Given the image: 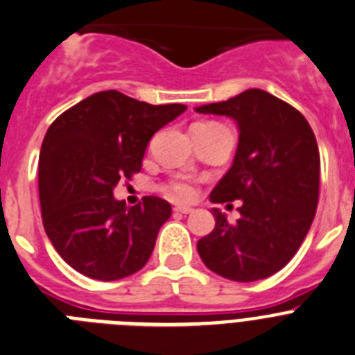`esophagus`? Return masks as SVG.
<instances>
[{"mask_svg":"<svg viewBox=\"0 0 355 355\" xmlns=\"http://www.w3.org/2000/svg\"><path fill=\"white\" fill-rule=\"evenodd\" d=\"M174 211L175 213H183V215H188V213L193 211V208H190V206H175Z\"/></svg>","mask_w":355,"mask_h":355,"instance_id":"esophagus-1","label":"esophagus"}]
</instances>
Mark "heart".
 Returning <instances> with one entry per match:
<instances>
[{"mask_svg": "<svg viewBox=\"0 0 355 355\" xmlns=\"http://www.w3.org/2000/svg\"><path fill=\"white\" fill-rule=\"evenodd\" d=\"M196 124H199V126H218L216 122H196ZM163 192L171 196L172 199L190 200L196 196V188L188 181H171V183L163 187Z\"/></svg>", "mask_w": 355, "mask_h": 355, "instance_id": "1", "label": "heart"}]
</instances>
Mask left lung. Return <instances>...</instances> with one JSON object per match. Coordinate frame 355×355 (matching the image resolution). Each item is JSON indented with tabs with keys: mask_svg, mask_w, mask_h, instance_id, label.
<instances>
[{
	"mask_svg": "<svg viewBox=\"0 0 355 355\" xmlns=\"http://www.w3.org/2000/svg\"><path fill=\"white\" fill-rule=\"evenodd\" d=\"M199 114L227 115L240 130L233 165L209 193L211 202L241 200L229 224L211 209L215 229L197 241L209 270L238 283L270 277L295 256L315 218L320 153L299 110L261 89L227 101L197 106Z\"/></svg>",
	"mask_w": 355,
	"mask_h": 355,
	"instance_id": "left-lung-1",
	"label": "left lung"
}]
</instances>
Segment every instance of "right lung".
Returning a JSON list of instances; mask_svg holds the SVG:
<instances>
[{"instance_id": "right-lung-1", "label": "right lung", "mask_w": 355, "mask_h": 355, "mask_svg": "<svg viewBox=\"0 0 355 355\" xmlns=\"http://www.w3.org/2000/svg\"><path fill=\"white\" fill-rule=\"evenodd\" d=\"M187 110L149 105L117 90L92 94L60 115L39 156L42 224L74 270L99 281L139 272L172 208L155 196L128 208L114 197L119 181L142 168L153 135Z\"/></svg>"}]
</instances>
